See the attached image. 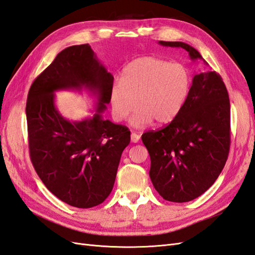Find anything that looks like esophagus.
Returning <instances> with one entry per match:
<instances>
[{"instance_id":"34e87169","label":"esophagus","mask_w":255,"mask_h":255,"mask_svg":"<svg viewBox=\"0 0 255 255\" xmlns=\"http://www.w3.org/2000/svg\"><path fill=\"white\" fill-rule=\"evenodd\" d=\"M139 138L140 136L136 133H132V135H130V140H132V142H138Z\"/></svg>"}]
</instances>
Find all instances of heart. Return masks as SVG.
Wrapping results in <instances>:
<instances>
[{"instance_id":"b5f03b06","label":"heart","mask_w":255,"mask_h":255,"mask_svg":"<svg viewBox=\"0 0 255 255\" xmlns=\"http://www.w3.org/2000/svg\"><path fill=\"white\" fill-rule=\"evenodd\" d=\"M191 74L183 64L156 57H142L128 63L115 82L111 103L117 120H126L137 108L132 123L137 128L166 125L180 114L191 89Z\"/></svg>"}]
</instances>
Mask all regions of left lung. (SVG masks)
<instances>
[{
	"instance_id": "8db88e82",
	"label": "left lung",
	"mask_w": 255,
	"mask_h": 255,
	"mask_svg": "<svg viewBox=\"0 0 255 255\" xmlns=\"http://www.w3.org/2000/svg\"><path fill=\"white\" fill-rule=\"evenodd\" d=\"M159 44L203 60L185 43ZM141 140L151 160L150 179L165 201L185 203L205 193L221 174L231 146V106L222 77L215 71L195 75L180 114L166 127L143 133Z\"/></svg>"
}]
</instances>
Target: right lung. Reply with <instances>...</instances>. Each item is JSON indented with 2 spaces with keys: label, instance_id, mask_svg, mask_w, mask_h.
<instances>
[{
  "label": "right lung",
  "instance_id": "right-lung-1",
  "mask_svg": "<svg viewBox=\"0 0 255 255\" xmlns=\"http://www.w3.org/2000/svg\"><path fill=\"white\" fill-rule=\"evenodd\" d=\"M114 77L89 44L62 50L33 81L27 94L26 122L30 157L40 180L62 202L91 208L111 194L130 132L102 119L111 102ZM89 88L98 96L93 119L64 120L54 106V92Z\"/></svg>",
  "mask_w": 255,
  "mask_h": 255
}]
</instances>
